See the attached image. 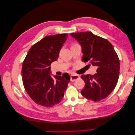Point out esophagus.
<instances>
[{
    "instance_id": "esophagus-1",
    "label": "esophagus",
    "mask_w": 135,
    "mask_h": 135,
    "mask_svg": "<svg viewBox=\"0 0 135 135\" xmlns=\"http://www.w3.org/2000/svg\"><path fill=\"white\" fill-rule=\"evenodd\" d=\"M80 78V76L78 75H74V74H72L70 76V80L71 81H74L76 79H78Z\"/></svg>"
}]
</instances>
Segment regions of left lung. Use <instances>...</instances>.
I'll return each instance as SVG.
<instances>
[{"mask_svg":"<svg viewBox=\"0 0 135 135\" xmlns=\"http://www.w3.org/2000/svg\"><path fill=\"white\" fill-rule=\"evenodd\" d=\"M70 35L80 45L82 61L97 67L93 75L81 76L85 82L81 94L95 102L105 99L115 88L119 75L120 62L112 44L91 31L71 33Z\"/></svg>","mask_w":135,"mask_h":135,"instance_id":"8db88e82","label":"left lung"}]
</instances>
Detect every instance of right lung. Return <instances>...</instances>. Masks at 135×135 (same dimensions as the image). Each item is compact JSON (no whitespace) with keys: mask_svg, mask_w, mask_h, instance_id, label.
<instances>
[{"mask_svg":"<svg viewBox=\"0 0 135 135\" xmlns=\"http://www.w3.org/2000/svg\"><path fill=\"white\" fill-rule=\"evenodd\" d=\"M68 34L45 36L32 46L24 60L22 67L23 84L28 95L35 103L52 107L62 100L69 75L51 76L52 62L58 59L59 52Z\"/></svg>","mask_w":135,"mask_h":135,"instance_id":"add662e5","label":"right lung"}]
</instances>
